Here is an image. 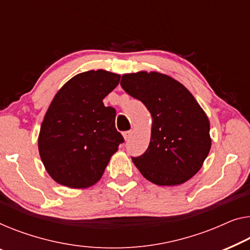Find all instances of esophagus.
Here are the masks:
<instances>
[{"label":"esophagus","instance_id":"obj_1","mask_svg":"<svg viewBox=\"0 0 250 250\" xmlns=\"http://www.w3.org/2000/svg\"><path fill=\"white\" fill-rule=\"evenodd\" d=\"M131 135H132V131H125L124 132V138L125 141H128L130 138H131Z\"/></svg>","mask_w":250,"mask_h":250}]
</instances>
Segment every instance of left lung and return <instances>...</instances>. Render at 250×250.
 Listing matches in <instances>:
<instances>
[{
    "mask_svg": "<svg viewBox=\"0 0 250 250\" xmlns=\"http://www.w3.org/2000/svg\"><path fill=\"white\" fill-rule=\"evenodd\" d=\"M125 91L145 104L152 117L147 150L132 157L151 183L183 184L199 172L211 148L210 122L191 92L156 72L122 75Z\"/></svg>",
    "mask_w": 250,
    "mask_h": 250,
    "instance_id": "1",
    "label": "left lung"
}]
</instances>
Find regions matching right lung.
<instances>
[{"label":"right lung","instance_id":"right-lung-1","mask_svg":"<svg viewBox=\"0 0 250 250\" xmlns=\"http://www.w3.org/2000/svg\"><path fill=\"white\" fill-rule=\"evenodd\" d=\"M119 82L118 74L88 70L70 78L55 95L38 148L44 168L57 183L70 188L95 184L125 141L115 129L114 107L102 102Z\"/></svg>","mask_w":250,"mask_h":250}]
</instances>
